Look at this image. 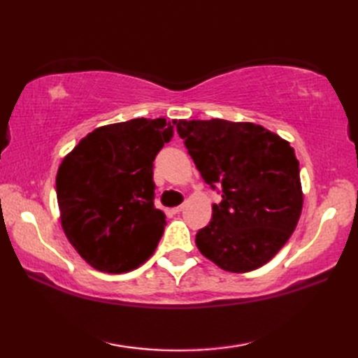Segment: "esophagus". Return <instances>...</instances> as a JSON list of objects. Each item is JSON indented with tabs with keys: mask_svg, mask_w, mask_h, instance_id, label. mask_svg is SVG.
Here are the masks:
<instances>
[{
	"mask_svg": "<svg viewBox=\"0 0 358 358\" xmlns=\"http://www.w3.org/2000/svg\"><path fill=\"white\" fill-rule=\"evenodd\" d=\"M183 209H185V204H180V206H177V208H173V209H172V214H180V212L183 210Z\"/></svg>",
	"mask_w": 358,
	"mask_h": 358,
	"instance_id": "obj_1",
	"label": "esophagus"
}]
</instances>
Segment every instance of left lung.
I'll return each instance as SVG.
<instances>
[{"mask_svg":"<svg viewBox=\"0 0 358 358\" xmlns=\"http://www.w3.org/2000/svg\"><path fill=\"white\" fill-rule=\"evenodd\" d=\"M177 132L204 183L222 201L196 232L200 252L229 272L262 268L286 245L303 206L294 149L263 126L178 120Z\"/></svg>","mask_w":358,"mask_h":358,"instance_id":"1","label":"left lung"}]
</instances>
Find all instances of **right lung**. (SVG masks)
<instances>
[{"instance_id": "obj_1", "label": "right lung", "mask_w": 358, "mask_h": 358, "mask_svg": "<svg viewBox=\"0 0 358 358\" xmlns=\"http://www.w3.org/2000/svg\"><path fill=\"white\" fill-rule=\"evenodd\" d=\"M172 134L164 118L103 126L59 164L63 231L92 268L123 273L154 254L166 226L154 204V159Z\"/></svg>"}]
</instances>
